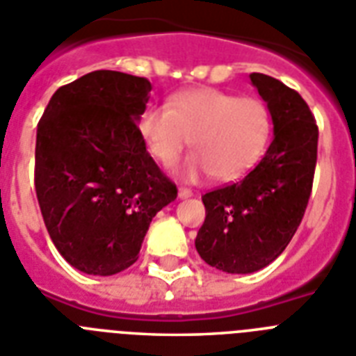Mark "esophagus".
Wrapping results in <instances>:
<instances>
[{"label": "esophagus", "instance_id": "esophagus-1", "mask_svg": "<svg viewBox=\"0 0 356 356\" xmlns=\"http://www.w3.org/2000/svg\"><path fill=\"white\" fill-rule=\"evenodd\" d=\"M192 190H188V188H179V197H181V200H188V197H192Z\"/></svg>", "mask_w": 356, "mask_h": 356}]
</instances>
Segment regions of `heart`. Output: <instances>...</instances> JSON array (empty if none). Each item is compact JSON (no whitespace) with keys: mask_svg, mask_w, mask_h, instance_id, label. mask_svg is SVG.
<instances>
[{"mask_svg":"<svg viewBox=\"0 0 356 356\" xmlns=\"http://www.w3.org/2000/svg\"><path fill=\"white\" fill-rule=\"evenodd\" d=\"M138 133L153 159L172 166L188 144L195 153L184 161L181 177L197 181L212 173L234 179L248 172L270 142V111L257 97H236L216 88H195L151 103L140 113ZM193 142H189V136Z\"/></svg>","mask_w":356,"mask_h":356,"instance_id":"1","label":"heart"}]
</instances>
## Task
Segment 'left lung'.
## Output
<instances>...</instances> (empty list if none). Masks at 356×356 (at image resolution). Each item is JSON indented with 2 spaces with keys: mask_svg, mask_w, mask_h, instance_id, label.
<instances>
[{
  "mask_svg": "<svg viewBox=\"0 0 356 356\" xmlns=\"http://www.w3.org/2000/svg\"><path fill=\"white\" fill-rule=\"evenodd\" d=\"M249 79L270 111L273 140L242 181L203 195L207 218L195 238L207 264L242 275L286 249L303 220L318 156V125L303 97L270 75Z\"/></svg>",
  "mask_w": 356,
  "mask_h": 356,
  "instance_id": "left-lung-1",
  "label": "left lung"
}]
</instances>
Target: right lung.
I'll return each instance as SVG.
<instances>
[{"instance_id":"right-lung-1","label":"right lung","mask_w":356,"mask_h":356,"mask_svg":"<svg viewBox=\"0 0 356 356\" xmlns=\"http://www.w3.org/2000/svg\"><path fill=\"white\" fill-rule=\"evenodd\" d=\"M144 77L97 70L60 86L36 129L35 188L44 223L68 264L114 275L136 262L177 188L145 149Z\"/></svg>"}]
</instances>
